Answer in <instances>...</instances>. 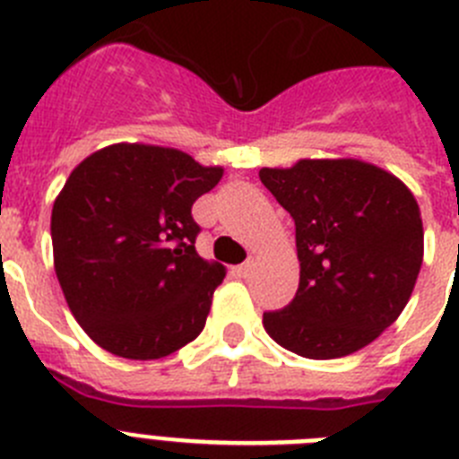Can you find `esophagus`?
Masks as SVG:
<instances>
[{
  "label": "esophagus",
  "mask_w": 459,
  "mask_h": 459,
  "mask_svg": "<svg viewBox=\"0 0 459 459\" xmlns=\"http://www.w3.org/2000/svg\"><path fill=\"white\" fill-rule=\"evenodd\" d=\"M250 271H253V262H243L241 266H237V273L241 275V278H246V275H250Z\"/></svg>",
  "instance_id": "1"
}]
</instances>
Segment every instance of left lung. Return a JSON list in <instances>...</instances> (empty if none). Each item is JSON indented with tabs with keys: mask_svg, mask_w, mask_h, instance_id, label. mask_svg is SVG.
<instances>
[{
	"mask_svg": "<svg viewBox=\"0 0 459 459\" xmlns=\"http://www.w3.org/2000/svg\"><path fill=\"white\" fill-rule=\"evenodd\" d=\"M259 179L294 218L301 262L290 306L264 312L266 333L306 359L363 350L400 317L423 264L411 190L351 158L264 168Z\"/></svg>",
	"mask_w": 459,
	"mask_h": 459,
	"instance_id": "left-lung-1",
	"label": "left lung"
}]
</instances>
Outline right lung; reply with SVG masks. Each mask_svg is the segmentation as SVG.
Returning a JSON list of instances; mask_svg holds the SVG:
<instances>
[{
	"instance_id": "obj_1",
	"label": "right lung",
	"mask_w": 459,
	"mask_h": 459,
	"mask_svg": "<svg viewBox=\"0 0 459 459\" xmlns=\"http://www.w3.org/2000/svg\"><path fill=\"white\" fill-rule=\"evenodd\" d=\"M221 177L147 144H112L71 172L52 206L55 271L73 317L105 351L163 359L202 333L225 269L195 250L193 204Z\"/></svg>"
}]
</instances>
